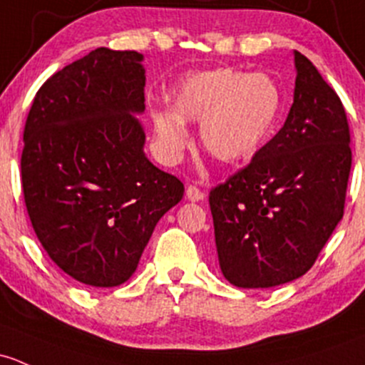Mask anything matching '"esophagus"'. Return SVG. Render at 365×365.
Returning <instances> with one entry per match:
<instances>
[{"mask_svg":"<svg viewBox=\"0 0 365 365\" xmlns=\"http://www.w3.org/2000/svg\"><path fill=\"white\" fill-rule=\"evenodd\" d=\"M185 197L189 199V201H202L205 199V192H202L201 189H197L195 185H189L185 189Z\"/></svg>","mask_w":365,"mask_h":365,"instance_id":"esophagus-1","label":"esophagus"}]
</instances>
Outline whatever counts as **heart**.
I'll return each instance as SVG.
<instances>
[{
    "label": "heart",
    "instance_id": "heart-1",
    "mask_svg": "<svg viewBox=\"0 0 365 365\" xmlns=\"http://www.w3.org/2000/svg\"><path fill=\"white\" fill-rule=\"evenodd\" d=\"M282 105V89L266 73H194L173 92L171 112L152 113L153 138L163 159L176 163L189 145L185 124L199 122L201 147L220 163H240L262 147Z\"/></svg>",
    "mask_w": 365,
    "mask_h": 365
}]
</instances>
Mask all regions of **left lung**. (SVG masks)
Returning a JSON list of instances; mask_svg holds the SVG:
<instances>
[{
  "label": "left lung",
  "mask_w": 365,
  "mask_h": 365,
  "mask_svg": "<svg viewBox=\"0 0 365 365\" xmlns=\"http://www.w3.org/2000/svg\"><path fill=\"white\" fill-rule=\"evenodd\" d=\"M294 63L283 128L210 192L218 264L241 289L301 278L343 218L351 170L346 112L308 57L294 51Z\"/></svg>",
  "instance_id": "left-lung-1"
}]
</instances>
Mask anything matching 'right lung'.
I'll return each mask as SVG.
<instances>
[{
    "label": "right lung",
    "mask_w": 365,
    "mask_h": 365,
    "mask_svg": "<svg viewBox=\"0 0 365 365\" xmlns=\"http://www.w3.org/2000/svg\"><path fill=\"white\" fill-rule=\"evenodd\" d=\"M143 56L99 47L40 87L24 128L22 190L52 262L89 287L122 285L183 183L143 152Z\"/></svg>",
    "instance_id": "add662e5"
}]
</instances>
